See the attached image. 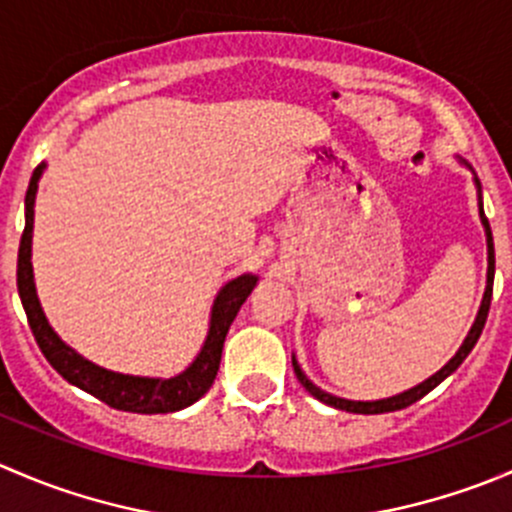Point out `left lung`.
Instances as JSON below:
<instances>
[{
    "mask_svg": "<svg viewBox=\"0 0 512 512\" xmlns=\"http://www.w3.org/2000/svg\"><path fill=\"white\" fill-rule=\"evenodd\" d=\"M468 165V163H466ZM471 168V165H468ZM476 180V188H478V210H480V223L485 227V242H488V282H485V294H483V302H480V309H478V317L476 322H473L471 332H468V337L463 339L461 349H458L456 356H453L451 361H448L446 366H443L441 371H436L433 376H428L426 381H421V384L414 386V389L404 391V394H396V396H389V399H379V401H349V399H339V396H332L327 394V391H322L319 386H314L312 381L307 379V374L302 371V366L297 364V359L292 356V366H294V374H297L299 384L304 386V389L309 391V394L314 396V399H319L322 404L327 406H334V409H342V411H349V414H386V411H399V409H406V406L416 404L418 399H423V396L428 394V391L436 389L438 384H441L446 376H451L453 371L458 369V366L463 364V359H466L468 354H471V349L476 347L480 332H483L485 327V319H488V309H490V297H493V275H495V250H493V232H490V225H488V218H485L483 213V200H480V183L478 178Z\"/></svg>",
    "mask_w": 512,
    "mask_h": 512,
    "instance_id": "1",
    "label": "left lung"
}]
</instances>
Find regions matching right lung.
<instances>
[{"label": "right lung", "mask_w": 512, "mask_h": 512, "mask_svg": "<svg viewBox=\"0 0 512 512\" xmlns=\"http://www.w3.org/2000/svg\"><path fill=\"white\" fill-rule=\"evenodd\" d=\"M46 163L36 165L32 180H29L27 200H24V225L22 242H19V260H17V287L19 297H22L24 312H27L29 327L39 344L41 354L46 356L51 366L64 376L69 384L79 386L86 394L96 396L103 404L118 411H131V414H173V411L185 409V406L195 404L200 396L208 394L213 386L215 376L220 369V356H223V344L230 329L232 319L240 312L242 302L250 297V292L257 285L255 275H240L230 280L220 289L218 297L213 302V312H210V329L205 337L203 349L195 356L193 364L178 376L170 379H151V376H131L118 374V371H108L103 366H96L94 361L84 359L76 354L69 344L59 339V334L51 329L49 319H46L44 309H41L39 297H36L34 287V270H32V230H34V200L36 188H39V178L44 173Z\"/></svg>", "instance_id": "obj_1"}]
</instances>
